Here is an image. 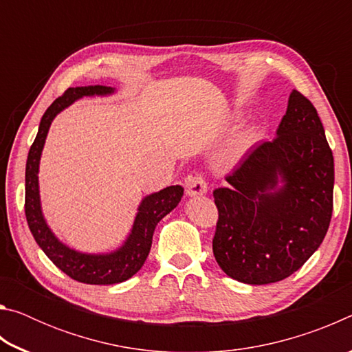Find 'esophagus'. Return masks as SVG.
<instances>
[{
	"label": "esophagus",
	"instance_id": "1",
	"mask_svg": "<svg viewBox=\"0 0 352 352\" xmlns=\"http://www.w3.org/2000/svg\"><path fill=\"white\" fill-rule=\"evenodd\" d=\"M184 186H186V192L190 197H195V195H204L208 190L206 180L201 174H190L184 180Z\"/></svg>",
	"mask_w": 352,
	"mask_h": 352
}]
</instances>
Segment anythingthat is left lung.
Masks as SVG:
<instances>
[{
	"instance_id": "obj_1",
	"label": "left lung",
	"mask_w": 352,
	"mask_h": 352,
	"mask_svg": "<svg viewBox=\"0 0 352 352\" xmlns=\"http://www.w3.org/2000/svg\"><path fill=\"white\" fill-rule=\"evenodd\" d=\"M225 180L212 192L220 269L253 285L301 269L327 233L333 194L332 151L311 100L292 91L275 138L250 148Z\"/></svg>"
}]
</instances>
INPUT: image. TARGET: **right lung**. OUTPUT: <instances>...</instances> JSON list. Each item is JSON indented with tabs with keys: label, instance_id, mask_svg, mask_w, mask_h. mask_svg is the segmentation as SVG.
<instances>
[{
	"label": "right lung",
	"instance_id": "1",
	"mask_svg": "<svg viewBox=\"0 0 352 352\" xmlns=\"http://www.w3.org/2000/svg\"><path fill=\"white\" fill-rule=\"evenodd\" d=\"M115 88L104 85L76 87L68 88L60 98H57L45 111L40 121L38 133L35 136L31 148H29L26 162V195L25 212L29 230L35 242L43 250L63 273L79 283L85 284H116L132 278L138 272L147 258L152 247V236L155 226L158 225L166 214H169L178 205L183 197L182 186H168L147 195L141 201L136 212L132 233L127 241L116 252L107 254H87L71 250L52 234L50 226L46 225L40 206L38 194V163L43 151L47 130L51 127L52 119L63 109H67L82 96H94V94H111Z\"/></svg>",
	"mask_w": 352,
	"mask_h": 352
}]
</instances>
